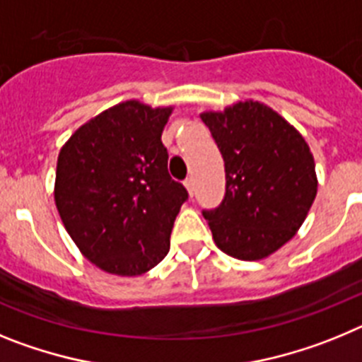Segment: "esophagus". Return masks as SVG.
Returning a JSON list of instances; mask_svg holds the SVG:
<instances>
[{
    "label": "esophagus",
    "instance_id": "esophagus-1",
    "mask_svg": "<svg viewBox=\"0 0 362 362\" xmlns=\"http://www.w3.org/2000/svg\"><path fill=\"white\" fill-rule=\"evenodd\" d=\"M185 187H187L188 190V196H194L196 194V183H194V179L188 177L187 181H185Z\"/></svg>",
    "mask_w": 362,
    "mask_h": 362
}]
</instances>
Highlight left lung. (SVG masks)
Masks as SVG:
<instances>
[{"label":"left lung","mask_w":362,"mask_h":362,"mask_svg":"<svg viewBox=\"0 0 362 362\" xmlns=\"http://www.w3.org/2000/svg\"><path fill=\"white\" fill-rule=\"evenodd\" d=\"M199 117L225 159V199L203 212L214 241L241 261L268 257L296 235L317 196L308 143L281 114L254 99Z\"/></svg>","instance_id":"8db88e82"}]
</instances>
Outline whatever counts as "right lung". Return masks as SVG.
<instances>
[{"label":"right lung","instance_id":"right-lung-1","mask_svg":"<svg viewBox=\"0 0 362 362\" xmlns=\"http://www.w3.org/2000/svg\"><path fill=\"white\" fill-rule=\"evenodd\" d=\"M172 110L129 99L81 124L59 150L57 212L79 252L107 274L141 276L170 250L188 197L161 143Z\"/></svg>","mask_w":362,"mask_h":362}]
</instances>
